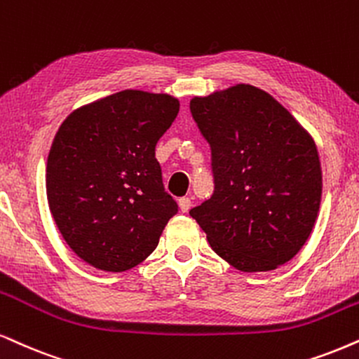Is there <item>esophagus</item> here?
Returning <instances> with one entry per match:
<instances>
[{"label": "esophagus", "mask_w": 359, "mask_h": 359, "mask_svg": "<svg viewBox=\"0 0 359 359\" xmlns=\"http://www.w3.org/2000/svg\"><path fill=\"white\" fill-rule=\"evenodd\" d=\"M190 205H192V203H190V198H189V197H182V198H179V207H180V212L187 213V212L190 210Z\"/></svg>", "instance_id": "1"}]
</instances>
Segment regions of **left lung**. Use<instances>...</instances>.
<instances>
[{
	"label": "left lung",
	"instance_id": "obj_1",
	"mask_svg": "<svg viewBox=\"0 0 359 359\" xmlns=\"http://www.w3.org/2000/svg\"><path fill=\"white\" fill-rule=\"evenodd\" d=\"M190 112L212 149L215 190L190 215L240 271L292 260L318 219L323 175L310 133L265 90L235 84L195 96Z\"/></svg>",
	"mask_w": 359,
	"mask_h": 359
}]
</instances>
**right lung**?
<instances>
[{
    "mask_svg": "<svg viewBox=\"0 0 359 359\" xmlns=\"http://www.w3.org/2000/svg\"><path fill=\"white\" fill-rule=\"evenodd\" d=\"M179 107L169 94L126 89L72 111L54 135L49 210L71 250L94 269H134L177 213L156 146Z\"/></svg>",
    "mask_w": 359,
    "mask_h": 359,
    "instance_id": "add662e5",
    "label": "right lung"
}]
</instances>
